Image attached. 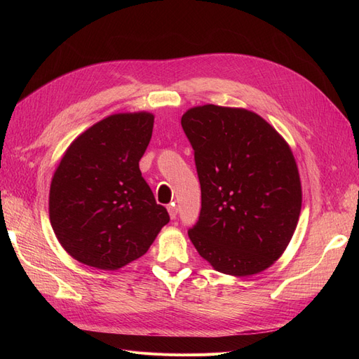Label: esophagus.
<instances>
[{
	"label": "esophagus",
	"mask_w": 359,
	"mask_h": 359,
	"mask_svg": "<svg viewBox=\"0 0 359 359\" xmlns=\"http://www.w3.org/2000/svg\"><path fill=\"white\" fill-rule=\"evenodd\" d=\"M168 212H169V217H170L172 220L175 219L177 214H178V208L175 206V203H172V205H169V206H168Z\"/></svg>",
	"instance_id": "obj_1"
}]
</instances>
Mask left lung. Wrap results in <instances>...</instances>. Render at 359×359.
I'll return each instance as SVG.
<instances>
[{
  "label": "left lung",
  "instance_id": "1",
  "mask_svg": "<svg viewBox=\"0 0 359 359\" xmlns=\"http://www.w3.org/2000/svg\"><path fill=\"white\" fill-rule=\"evenodd\" d=\"M181 126L194 149L202 208L189 236L215 271L262 273L297 229L302 190L289 144L243 107L194 106Z\"/></svg>",
  "mask_w": 359,
  "mask_h": 359
}]
</instances>
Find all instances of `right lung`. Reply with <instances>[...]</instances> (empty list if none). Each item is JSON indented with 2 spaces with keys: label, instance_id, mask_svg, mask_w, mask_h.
Returning a JSON list of instances; mask_svg holds the SVG:
<instances>
[{
  "label": "right lung",
  "instance_id": "add662e5",
  "mask_svg": "<svg viewBox=\"0 0 359 359\" xmlns=\"http://www.w3.org/2000/svg\"><path fill=\"white\" fill-rule=\"evenodd\" d=\"M153 126L154 115L145 111L106 116L73 140L53 172L49 220L78 262L123 268L144 256L169 223L139 169Z\"/></svg>",
  "mask_w": 359,
  "mask_h": 359
}]
</instances>
